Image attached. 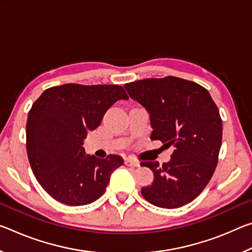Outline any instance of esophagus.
<instances>
[{
  "label": "esophagus",
  "mask_w": 252,
  "mask_h": 252,
  "mask_svg": "<svg viewBox=\"0 0 252 252\" xmlns=\"http://www.w3.org/2000/svg\"><path fill=\"white\" fill-rule=\"evenodd\" d=\"M125 163H126V165H129V167H139L140 165V163H139V161H136V160H134L133 158H126V159L125 160Z\"/></svg>",
  "instance_id": "1"
}]
</instances>
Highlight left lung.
I'll use <instances>...</instances> for the list:
<instances>
[{"label":"left lung","mask_w":252,"mask_h":252,"mask_svg":"<svg viewBox=\"0 0 252 252\" xmlns=\"http://www.w3.org/2000/svg\"><path fill=\"white\" fill-rule=\"evenodd\" d=\"M132 99L150 114L151 140L173 146L169 162L143 161L155 180L143 187V198L157 207L174 209L194 200L210 181L222 142V120L210 93L176 76L125 84Z\"/></svg>","instance_id":"obj_1"}]
</instances>
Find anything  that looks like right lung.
I'll return each mask as SVG.
<instances>
[{
	"mask_svg": "<svg viewBox=\"0 0 252 252\" xmlns=\"http://www.w3.org/2000/svg\"><path fill=\"white\" fill-rule=\"evenodd\" d=\"M121 85L67 83L46 89L27 122V151L32 171L57 201L84 206L99 199L123 159L85 156L83 140L95 130L111 105L127 100Z\"/></svg>",
	"mask_w": 252,
	"mask_h": 252,
	"instance_id": "add662e5",
	"label": "right lung"
}]
</instances>
